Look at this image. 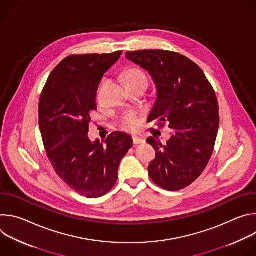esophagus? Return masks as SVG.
Returning a JSON list of instances; mask_svg holds the SVG:
<instances>
[{"label":"esophagus","instance_id":"obj_1","mask_svg":"<svg viewBox=\"0 0 256 256\" xmlns=\"http://www.w3.org/2000/svg\"><path fill=\"white\" fill-rule=\"evenodd\" d=\"M132 140H134V144H142V142H146V140H144V138H138V136H132Z\"/></svg>","mask_w":256,"mask_h":256}]
</instances>
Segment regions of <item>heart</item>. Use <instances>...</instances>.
Returning <instances> with one entry per match:
<instances>
[{
    "instance_id": "1",
    "label": "heart",
    "mask_w": 256,
    "mask_h": 256,
    "mask_svg": "<svg viewBox=\"0 0 256 256\" xmlns=\"http://www.w3.org/2000/svg\"><path fill=\"white\" fill-rule=\"evenodd\" d=\"M124 81L126 84L138 83V82H147L148 78L144 72L138 68H130L124 75ZM140 126V118L138 114L130 112L126 114L120 120V126L124 130H136Z\"/></svg>"
}]
</instances>
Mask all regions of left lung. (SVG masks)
<instances>
[{
    "label": "left lung",
    "instance_id": "1",
    "mask_svg": "<svg viewBox=\"0 0 256 256\" xmlns=\"http://www.w3.org/2000/svg\"><path fill=\"white\" fill-rule=\"evenodd\" d=\"M126 58L149 72L157 99L148 118L173 134L166 144L147 138L156 151L149 176L166 190L190 186L206 169L218 134L220 116L214 90L202 68L188 58L162 50L128 52Z\"/></svg>",
    "mask_w": 256,
    "mask_h": 256
}]
</instances>
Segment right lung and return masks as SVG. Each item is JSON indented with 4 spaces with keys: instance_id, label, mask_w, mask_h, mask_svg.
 I'll return each instance as SVG.
<instances>
[{
    "instance_id": "add662e5",
    "label": "right lung",
    "mask_w": 256,
    "mask_h": 256,
    "mask_svg": "<svg viewBox=\"0 0 256 256\" xmlns=\"http://www.w3.org/2000/svg\"><path fill=\"white\" fill-rule=\"evenodd\" d=\"M122 54H72L50 72L40 99V128L58 176L77 194L93 198L110 190L122 159L132 147L124 132L92 142L88 138L96 93L104 72Z\"/></svg>"
}]
</instances>
